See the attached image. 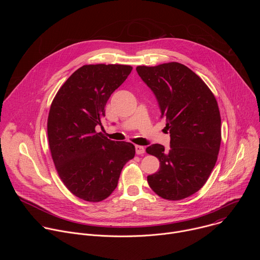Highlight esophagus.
Segmentation results:
<instances>
[{
  "label": "esophagus",
  "instance_id": "obj_1",
  "mask_svg": "<svg viewBox=\"0 0 260 260\" xmlns=\"http://www.w3.org/2000/svg\"><path fill=\"white\" fill-rule=\"evenodd\" d=\"M135 148H136V153H137V154H143V153H145V148H144L143 146L136 145Z\"/></svg>",
  "mask_w": 260,
  "mask_h": 260
}]
</instances>
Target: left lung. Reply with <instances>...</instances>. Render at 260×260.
I'll return each instance as SVG.
<instances>
[{
	"instance_id": "8db88e82",
	"label": "left lung",
	"mask_w": 260,
	"mask_h": 260,
	"mask_svg": "<svg viewBox=\"0 0 260 260\" xmlns=\"http://www.w3.org/2000/svg\"><path fill=\"white\" fill-rule=\"evenodd\" d=\"M136 70L154 93L171 135L169 150L160 144L146 148L160 165L158 172L147 177L148 184L165 200L188 198L204 186L217 160L221 143L217 101L206 83L182 63Z\"/></svg>"
}]
</instances>
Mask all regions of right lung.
<instances>
[{"label": "right lung", "instance_id": "obj_1", "mask_svg": "<svg viewBox=\"0 0 260 260\" xmlns=\"http://www.w3.org/2000/svg\"><path fill=\"white\" fill-rule=\"evenodd\" d=\"M133 68L124 64H85L74 72L57 91L48 115L51 156L67 188L87 202H101L117 187L135 146L96 133L110 95Z\"/></svg>", "mask_w": 260, "mask_h": 260}]
</instances>
